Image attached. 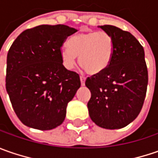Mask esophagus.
Here are the masks:
<instances>
[{
  "instance_id": "esophagus-1",
  "label": "esophagus",
  "mask_w": 158,
  "mask_h": 158,
  "mask_svg": "<svg viewBox=\"0 0 158 158\" xmlns=\"http://www.w3.org/2000/svg\"><path fill=\"white\" fill-rule=\"evenodd\" d=\"M80 80H81V84H82V86H83V85L85 84V77L81 76H80Z\"/></svg>"
}]
</instances>
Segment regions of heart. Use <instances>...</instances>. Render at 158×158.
I'll return each instance as SVG.
<instances>
[{
  "instance_id": "obj_1",
  "label": "heart",
  "mask_w": 158,
  "mask_h": 158,
  "mask_svg": "<svg viewBox=\"0 0 158 158\" xmlns=\"http://www.w3.org/2000/svg\"><path fill=\"white\" fill-rule=\"evenodd\" d=\"M68 46L60 50V57L67 69L79 64L89 75H98L109 67L114 53V40L106 31H84L70 38Z\"/></svg>"
}]
</instances>
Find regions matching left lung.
<instances>
[{"label":"left lung","mask_w":158,"mask_h":158,"mask_svg":"<svg viewBox=\"0 0 158 158\" xmlns=\"http://www.w3.org/2000/svg\"><path fill=\"white\" fill-rule=\"evenodd\" d=\"M114 40L111 64L100 74L88 77L89 117L106 129H119L134 121L142 110L148 85L144 50L128 31L112 25L98 26Z\"/></svg>","instance_id":"1"}]
</instances>
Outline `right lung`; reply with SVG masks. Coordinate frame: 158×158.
<instances>
[{"mask_svg":"<svg viewBox=\"0 0 158 158\" xmlns=\"http://www.w3.org/2000/svg\"><path fill=\"white\" fill-rule=\"evenodd\" d=\"M76 31L63 24H43L23 31L9 48L6 89L15 114L29 127L50 130L65 119L81 82L63 66L60 50Z\"/></svg>","mask_w":158,"mask_h":158,"instance_id":"right-lung-1","label":"right lung"}]
</instances>
